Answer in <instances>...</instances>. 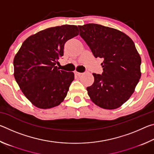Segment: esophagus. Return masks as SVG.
<instances>
[{
  "label": "esophagus",
  "mask_w": 154,
  "mask_h": 154,
  "mask_svg": "<svg viewBox=\"0 0 154 154\" xmlns=\"http://www.w3.org/2000/svg\"><path fill=\"white\" fill-rule=\"evenodd\" d=\"M75 75H77V76H80V75H82V72H77V71H75Z\"/></svg>",
  "instance_id": "esophagus-1"
}]
</instances>
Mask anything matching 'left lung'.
Listing matches in <instances>:
<instances>
[{
    "label": "left lung",
    "instance_id": "obj_1",
    "mask_svg": "<svg viewBox=\"0 0 154 154\" xmlns=\"http://www.w3.org/2000/svg\"><path fill=\"white\" fill-rule=\"evenodd\" d=\"M78 28L95 58L103 59V73H93L94 82L87 88L88 95L101 108L119 107L133 94L141 75V59L134 42L121 31L100 24Z\"/></svg>",
    "mask_w": 154,
    "mask_h": 154
}]
</instances>
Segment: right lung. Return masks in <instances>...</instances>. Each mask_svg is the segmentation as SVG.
Returning a JSON list of instances; mask_svg holds the SVG:
<instances>
[{
    "label": "right lung",
    "mask_w": 154,
    "mask_h": 154,
    "mask_svg": "<svg viewBox=\"0 0 154 154\" xmlns=\"http://www.w3.org/2000/svg\"><path fill=\"white\" fill-rule=\"evenodd\" d=\"M78 35L74 25L47 28L27 38L15 55V81L36 107H54L66 96L74 73L59 70L56 65L64 55L65 43Z\"/></svg>",
    "instance_id": "right-lung-1"
}]
</instances>
